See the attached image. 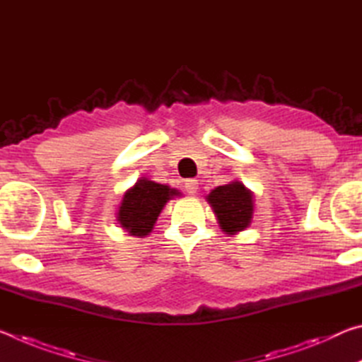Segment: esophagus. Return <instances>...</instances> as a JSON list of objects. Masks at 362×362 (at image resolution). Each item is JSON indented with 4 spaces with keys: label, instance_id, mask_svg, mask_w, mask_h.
<instances>
[{
    "label": "esophagus",
    "instance_id": "34e87169",
    "mask_svg": "<svg viewBox=\"0 0 362 362\" xmlns=\"http://www.w3.org/2000/svg\"><path fill=\"white\" fill-rule=\"evenodd\" d=\"M185 189L188 194H196V192H198V180L196 179H189L185 182Z\"/></svg>",
    "mask_w": 362,
    "mask_h": 362
}]
</instances>
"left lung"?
Instances as JSON below:
<instances>
[{
	"instance_id": "left-lung-1",
	"label": "left lung",
	"mask_w": 362,
	"mask_h": 362,
	"mask_svg": "<svg viewBox=\"0 0 362 362\" xmlns=\"http://www.w3.org/2000/svg\"><path fill=\"white\" fill-rule=\"evenodd\" d=\"M206 199L226 235H236L252 223L254 194L240 180L214 188Z\"/></svg>"
}]
</instances>
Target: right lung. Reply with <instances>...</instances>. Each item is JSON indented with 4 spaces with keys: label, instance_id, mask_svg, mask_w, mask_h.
I'll use <instances>...</instances> for the list:
<instances>
[{
    "label": "right lung",
    "instance_id": "1",
    "mask_svg": "<svg viewBox=\"0 0 362 362\" xmlns=\"http://www.w3.org/2000/svg\"><path fill=\"white\" fill-rule=\"evenodd\" d=\"M175 196H182L179 189L142 177L122 194L116 220L131 236L145 238L151 233L163 207Z\"/></svg>",
    "mask_w": 362,
    "mask_h": 362
}]
</instances>
